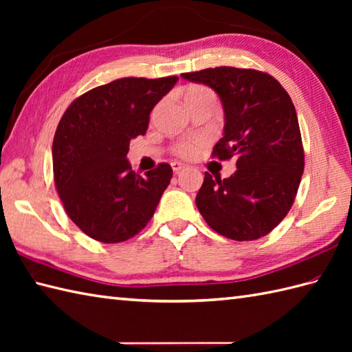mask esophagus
<instances>
[{
	"instance_id": "esophagus-1",
	"label": "esophagus",
	"mask_w": 352,
	"mask_h": 352,
	"mask_svg": "<svg viewBox=\"0 0 352 352\" xmlns=\"http://www.w3.org/2000/svg\"><path fill=\"white\" fill-rule=\"evenodd\" d=\"M170 166H172V169H174L175 174H178V172H182V170L186 168L183 163H178V162H174V163L170 164Z\"/></svg>"
}]
</instances>
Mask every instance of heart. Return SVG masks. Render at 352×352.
Returning a JSON list of instances; mask_svg holds the SVG:
<instances>
[{
    "label": "heart",
    "mask_w": 352,
    "mask_h": 352,
    "mask_svg": "<svg viewBox=\"0 0 352 352\" xmlns=\"http://www.w3.org/2000/svg\"><path fill=\"white\" fill-rule=\"evenodd\" d=\"M184 100L188 106L195 102H203V101H213L216 102V96L210 91V89L201 85H192L188 86L184 91ZM204 146V140L195 138V139H189V140H183L180 144H177L174 151L177 155L183 157V159H192V157L198 155L201 151V148Z\"/></svg>",
    "instance_id": "obj_1"
}]
</instances>
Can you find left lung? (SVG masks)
Returning a JSON list of instances; mask_svg holds the SVG:
<instances>
[{"label":"left lung","instance_id":"obj_1","mask_svg":"<svg viewBox=\"0 0 352 352\" xmlns=\"http://www.w3.org/2000/svg\"><path fill=\"white\" fill-rule=\"evenodd\" d=\"M219 95L226 113L223 138L213 157H236L230 178L206 172L195 203L216 233L256 241L286 218L304 172V148L295 106L272 76L231 66L186 72Z\"/></svg>","mask_w":352,"mask_h":352}]
</instances>
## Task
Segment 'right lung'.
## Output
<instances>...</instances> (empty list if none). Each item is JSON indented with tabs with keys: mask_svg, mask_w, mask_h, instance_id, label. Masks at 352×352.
I'll return each mask as SVG.
<instances>
[{
	"mask_svg": "<svg viewBox=\"0 0 352 352\" xmlns=\"http://www.w3.org/2000/svg\"><path fill=\"white\" fill-rule=\"evenodd\" d=\"M177 80L118 78L74 100L58 122L52 140L56 189L71 221L95 241L118 243L136 236L170 183L168 163L140 177L126 153Z\"/></svg>",
	"mask_w": 352,
	"mask_h": 352,
	"instance_id": "add662e5",
	"label": "right lung"
}]
</instances>
